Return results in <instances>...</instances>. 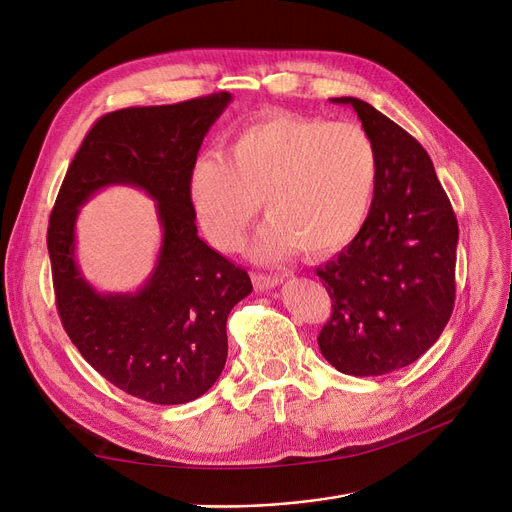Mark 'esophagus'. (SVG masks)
Returning <instances> with one entry per match:
<instances>
[{
  "label": "esophagus",
  "instance_id": "34e87169",
  "mask_svg": "<svg viewBox=\"0 0 512 512\" xmlns=\"http://www.w3.org/2000/svg\"><path fill=\"white\" fill-rule=\"evenodd\" d=\"M251 278H253L255 288H259V290L274 288L284 280L280 274H259V272H251Z\"/></svg>",
  "mask_w": 512,
  "mask_h": 512
}]
</instances>
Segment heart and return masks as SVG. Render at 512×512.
<instances>
[{
	"instance_id": "obj_1",
	"label": "heart",
	"mask_w": 512,
	"mask_h": 512,
	"mask_svg": "<svg viewBox=\"0 0 512 512\" xmlns=\"http://www.w3.org/2000/svg\"><path fill=\"white\" fill-rule=\"evenodd\" d=\"M380 159L369 132L290 112L263 114L236 128L222 153H205L188 172V199L213 247L234 251L263 209L270 220L257 251L328 257L359 236L375 199Z\"/></svg>"
}]
</instances>
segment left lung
Here are the masks:
<instances>
[{
  "label": "left lung",
  "instance_id": "obj_1",
  "mask_svg": "<svg viewBox=\"0 0 512 512\" xmlns=\"http://www.w3.org/2000/svg\"><path fill=\"white\" fill-rule=\"evenodd\" d=\"M351 103L378 149L371 213L334 261L317 267L332 315L319 351L346 375H386L417 361L454 309L459 222L427 151L373 105Z\"/></svg>",
  "mask_w": 512,
  "mask_h": 512
}]
</instances>
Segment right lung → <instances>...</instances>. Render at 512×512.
I'll return each instance as SVG.
<instances>
[{"label": "right lung", "mask_w": 512, "mask_h": 512, "mask_svg": "<svg viewBox=\"0 0 512 512\" xmlns=\"http://www.w3.org/2000/svg\"><path fill=\"white\" fill-rule=\"evenodd\" d=\"M228 101L222 91L101 116L49 215L53 294L66 334L107 382L153 405H184L215 384L228 357V315L253 290L242 267L197 236L188 199V172ZM116 181L139 185L158 201L165 245L143 291L101 298L75 270L73 220L95 190Z\"/></svg>", "instance_id": "obj_1"}]
</instances>
